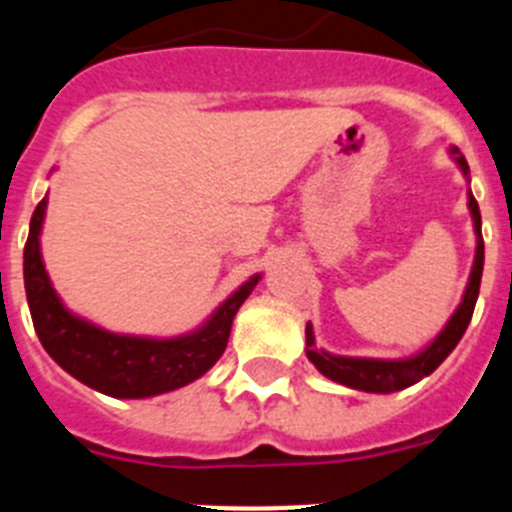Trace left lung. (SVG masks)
<instances>
[{"label": "left lung", "mask_w": 512, "mask_h": 512, "mask_svg": "<svg viewBox=\"0 0 512 512\" xmlns=\"http://www.w3.org/2000/svg\"><path fill=\"white\" fill-rule=\"evenodd\" d=\"M449 156L454 158L456 166L461 169L464 179L469 182V164L467 158L461 156L459 148H449ZM469 215L474 223V235H477V248H474V264L469 271V282L464 295H461L459 307L454 310L446 325L438 330V336L433 341L425 343L420 351L405 356V359H366V356H338L330 354L325 348H318L315 343V333L312 325L307 323L305 328V354L307 359L315 364L323 377L333 379L338 384H346L351 390L361 392H377V395H390V392H400L410 384L420 382L423 377L433 374L446 356L456 348L461 341L464 330H467L469 320H472L474 305L479 297V282H482V266H485V243H482V215H479V205L474 200L472 189L467 192Z\"/></svg>", "instance_id": "obj_1"}]
</instances>
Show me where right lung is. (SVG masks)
<instances>
[{"mask_svg":"<svg viewBox=\"0 0 512 512\" xmlns=\"http://www.w3.org/2000/svg\"><path fill=\"white\" fill-rule=\"evenodd\" d=\"M45 207L48 197L40 200L30 220L22 274L35 333L63 372L102 395L120 400L164 395L210 372L228 346L235 312L241 310L253 287L261 282V274L248 277V282L215 307L200 328L182 336L153 338L112 333L71 312L53 289L40 253Z\"/></svg>","mask_w":512,"mask_h":512,"instance_id":"obj_1","label":"right lung"}]
</instances>
